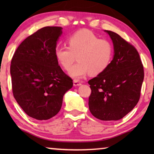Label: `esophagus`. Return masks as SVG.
Returning a JSON list of instances; mask_svg holds the SVG:
<instances>
[{
    "instance_id": "obj_1",
    "label": "esophagus",
    "mask_w": 154,
    "mask_h": 154,
    "mask_svg": "<svg viewBox=\"0 0 154 154\" xmlns=\"http://www.w3.org/2000/svg\"><path fill=\"white\" fill-rule=\"evenodd\" d=\"M81 85V83L79 81H77V80H74L73 81V86H79Z\"/></svg>"
}]
</instances>
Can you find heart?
<instances>
[{"mask_svg":"<svg viewBox=\"0 0 154 154\" xmlns=\"http://www.w3.org/2000/svg\"><path fill=\"white\" fill-rule=\"evenodd\" d=\"M68 47L58 46L54 56L65 69L70 68L76 56V64L69 70V74L75 79H81L90 72L92 75L102 73L110 64L113 49L110 42L100 39L88 30H81L67 39Z\"/></svg>","mask_w":154,"mask_h":154,"instance_id":"heart-1","label":"heart"}]
</instances>
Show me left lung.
Returning a JSON list of instances; mask_svg holds the SVG:
<instances>
[{
	"label": "left lung",
	"instance_id": "left-lung-1",
	"mask_svg": "<svg viewBox=\"0 0 154 154\" xmlns=\"http://www.w3.org/2000/svg\"><path fill=\"white\" fill-rule=\"evenodd\" d=\"M112 40L114 55L106 70L90 80L89 109L102 121H118L139 102L144 68L136 48L116 33L104 31Z\"/></svg>",
	"mask_w": 154,
	"mask_h": 154
}]
</instances>
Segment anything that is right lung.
I'll return each instance as SVG.
<instances>
[{
	"mask_svg": "<svg viewBox=\"0 0 154 154\" xmlns=\"http://www.w3.org/2000/svg\"><path fill=\"white\" fill-rule=\"evenodd\" d=\"M62 30L59 26L38 30L22 42L11 61L14 97L29 116L39 121L57 114L64 94L73 87L54 56Z\"/></svg>",
	"mask_w": 154,
	"mask_h": 154,
	"instance_id": "right-lung-1",
	"label": "right lung"
}]
</instances>
